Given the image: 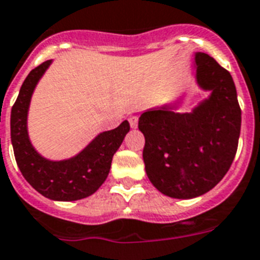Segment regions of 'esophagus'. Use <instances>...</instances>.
<instances>
[{
  "instance_id": "obj_1",
  "label": "esophagus",
  "mask_w": 260,
  "mask_h": 260,
  "mask_svg": "<svg viewBox=\"0 0 260 260\" xmlns=\"http://www.w3.org/2000/svg\"><path fill=\"white\" fill-rule=\"evenodd\" d=\"M128 121H129L131 128H137V124H139V117L135 115H132L128 117Z\"/></svg>"
}]
</instances>
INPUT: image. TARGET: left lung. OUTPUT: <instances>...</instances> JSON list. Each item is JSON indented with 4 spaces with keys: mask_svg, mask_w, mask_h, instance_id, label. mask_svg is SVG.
Here are the masks:
<instances>
[{
    "mask_svg": "<svg viewBox=\"0 0 260 260\" xmlns=\"http://www.w3.org/2000/svg\"><path fill=\"white\" fill-rule=\"evenodd\" d=\"M195 68L200 88L211 90L208 99L189 113L164 105L139 119L147 176L175 199H192L214 188L233 164L239 141L242 111L230 72L202 52L195 54Z\"/></svg>",
    "mask_w": 260,
    "mask_h": 260,
    "instance_id": "left-lung-1",
    "label": "left lung"
}]
</instances>
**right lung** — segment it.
<instances>
[{
  "instance_id": "add662e5",
  "label": "right lung",
  "mask_w": 260,
  "mask_h": 260,
  "mask_svg": "<svg viewBox=\"0 0 260 260\" xmlns=\"http://www.w3.org/2000/svg\"><path fill=\"white\" fill-rule=\"evenodd\" d=\"M52 64L42 62L27 75L10 115V137L21 174L37 192L48 199L72 202L84 199L100 188L111 170L112 157L129 132V123L96 136L79 155L53 161L36 151L27 135V111L37 82Z\"/></svg>"
}]
</instances>
